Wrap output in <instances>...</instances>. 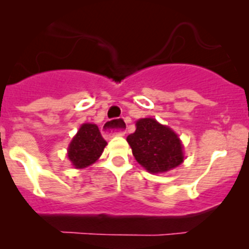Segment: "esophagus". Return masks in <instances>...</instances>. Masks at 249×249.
I'll list each match as a JSON object with an SVG mask.
<instances>
[{
	"label": "esophagus",
	"instance_id": "esophagus-1",
	"mask_svg": "<svg viewBox=\"0 0 249 249\" xmlns=\"http://www.w3.org/2000/svg\"><path fill=\"white\" fill-rule=\"evenodd\" d=\"M120 122V120H108L102 125V134L106 137L112 136H123L125 135L126 130L125 127H115V123Z\"/></svg>",
	"mask_w": 249,
	"mask_h": 249
}]
</instances>
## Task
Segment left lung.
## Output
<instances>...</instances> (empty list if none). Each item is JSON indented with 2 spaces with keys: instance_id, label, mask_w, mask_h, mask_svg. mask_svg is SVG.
Masks as SVG:
<instances>
[{
  "instance_id": "1",
  "label": "left lung",
  "mask_w": 249,
  "mask_h": 249,
  "mask_svg": "<svg viewBox=\"0 0 249 249\" xmlns=\"http://www.w3.org/2000/svg\"><path fill=\"white\" fill-rule=\"evenodd\" d=\"M126 141L137 162L150 173L167 172L184 160L178 135L153 118L137 120L136 131Z\"/></svg>"
}]
</instances>
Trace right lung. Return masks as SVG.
Here are the masks:
<instances>
[{"instance_id": "right-lung-1", "label": "right lung", "mask_w": 249, "mask_h": 249, "mask_svg": "<svg viewBox=\"0 0 249 249\" xmlns=\"http://www.w3.org/2000/svg\"><path fill=\"white\" fill-rule=\"evenodd\" d=\"M106 145L97 125L85 123L70 143L67 157L76 169H84L101 157Z\"/></svg>"}]
</instances>
